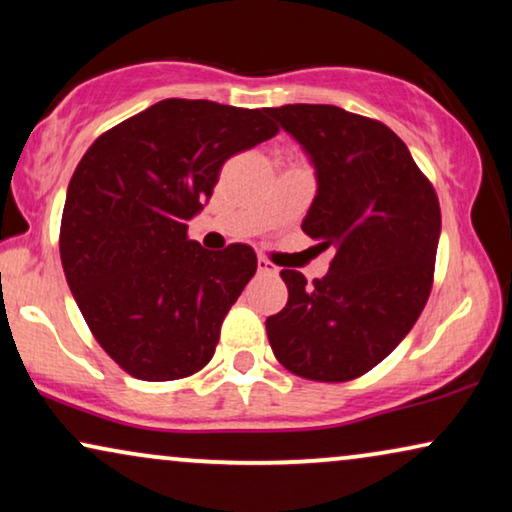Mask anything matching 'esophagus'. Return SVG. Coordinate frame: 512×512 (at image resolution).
<instances>
[{
  "instance_id": "esophagus-1",
  "label": "esophagus",
  "mask_w": 512,
  "mask_h": 512,
  "mask_svg": "<svg viewBox=\"0 0 512 512\" xmlns=\"http://www.w3.org/2000/svg\"><path fill=\"white\" fill-rule=\"evenodd\" d=\"M258 272H261V275H275L277 268L268 261V258L258 256Z\"/></svg>"
}]
</instances>
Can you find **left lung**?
Returning <instances> with one entry per match:
<instances>
[{
    "instance_id": "8db88e82",
    "label": "left lung",
    "mask_w": 512,
    "mask_h": 512,
    "mask_svg": "<svg viewBox=\"0 0 512 512\" xmlns=\"http://www.w3.org/2000/svg\"><path fill=\"white\" fill-rule=\"evenodd\" d=\"M268 114L317 170L303 233L333 247L326 277L282 270L289 300L265 321L277 361L317 382L361 377L394 352L429 300L440 205L403 139L333 104H284Z\"/></svg>"
}]
</instances>
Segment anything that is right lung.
<instances>
[{
	"label": "right lung",
	"instance_id": "1",
	"mask_svg": "<svg viewBox=\"0 0 512 512\" xmlns=\"http://www.w3.org/2000/svg\"><path fill=\"white\" fill-rule=\"evenodd\" d=\"M277 132L268 109L172 97L83 153L62 209V268L90 333L128 375L181 380L212 361L258 263L249 244L202 249L188 221L223 163Z\"/></svg>",
	"mask_w": 512,
	"mask_h": 512
}]
</instances>
